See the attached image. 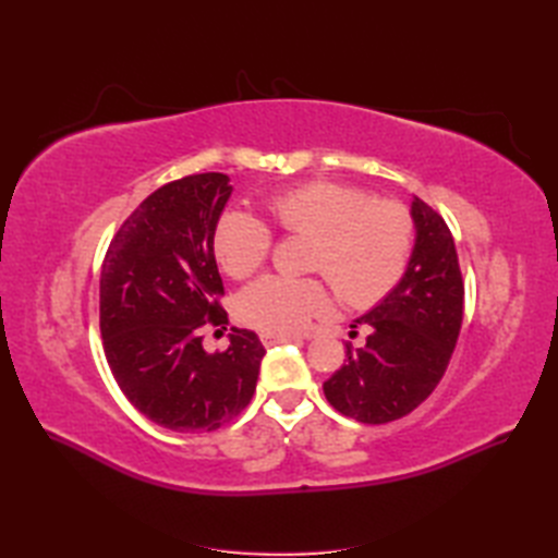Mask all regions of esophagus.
<instances>
[{
	"mask_svg": "<svg viewBox=\"0 0 558 558\" xmlns=\"http://www.w3.org/2000/svg\"><path fill=\"white\" fill-rule=\"evenodd\" d=\"M295 335H286V332H260V342L265 347H275V344H283V342H295Z\"/></svg>",
	"mask_w": 558,
	"mask_h": 558,
	"instance_id": "esophagus-1",
	"label": "esophagus"
}]
</instances>
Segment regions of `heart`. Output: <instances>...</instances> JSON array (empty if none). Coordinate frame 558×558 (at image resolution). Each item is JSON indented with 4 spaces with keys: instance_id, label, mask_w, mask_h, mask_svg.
I'll use <instances>...</instances> for the list:
<instances>
[{
    "instance_id": "heart-1",
    "label": "heart",
    "mask_w": 558,
    "mask_h": 558,
    "mask_svg": "<svg viewBox=\"0 0 558 558\" xmlns=\"http://www.w3.org/2000/svg\"><path fill=\"white\" fill-rule=\"evenodd\" d=\"M275 223L293 234H312L310 267L326 275L349 305H373L408 269L414 223L398 202L379 199L332 181H312L267 202ZM272 232L248 211L232 209L214 232V251L234 279L251 277L267 260ZM328 307L320 279L263 277L238 298L244 324L265 332H295Z\"/></svg>"
}]
</instances>
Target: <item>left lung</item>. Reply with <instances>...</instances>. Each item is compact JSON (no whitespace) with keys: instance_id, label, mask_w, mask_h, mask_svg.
Here are the masks:
<instances>
[{"instance_id":"1","label":"left lung","mask_w":558,"mask_h":558,"mask_svg":"<svg viewBox=\"0 0 558 558\" xmlns=\"http://www.w3.org/2000/svg\"><path fill=\"white\" fill-rule=\"evenodd\" d=\"M414 246L408 269L351 328L365 344H347V363L324 381L337 412L361 424H388L416 410L440 384L463 320V279L453 238L426 202L412 199ZM356 335V330H351Z\"/></svg>"}]
</instances>
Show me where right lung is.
<instances>
[{
	"label": "right lung",
	"mask_w": 558,
	"mask_h": 558,
	"mask_svg": "<svg viewBox=\"0 0 558 558\" xmlns=\"http://www.w3.org/2000/svg\"><path fill=\"white\" fill-rule=\"evenodd\" d=\"M232 185L228 174L183 177L150 193L116 232L99 277V330L125 398L174 433H209L238 416L256 391L265 347L232 328L207 353L199 328L228 324L214 232Z\"/></svg>",
	"instance_id": "right-lung-1"
}]
</instances>
